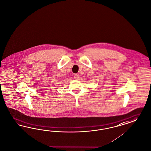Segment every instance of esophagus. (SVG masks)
I'll use <instances>...</instances> for the list:
<instances>
[{"instance_id": "1", "label": "esophagus", "mask_w": 151, "mask_h": 151, "mask_svg": "<svg viewBox=\"0 0 151 151\" xmlns=\"http://www.w3.org/2000/svg\"><path fill=\"white\" fill-rule=\"evenodd\" d=\"M79 78V74L78 73H75V75H74V78H75V79H78Z\"/></svg>"}]
</instances>
